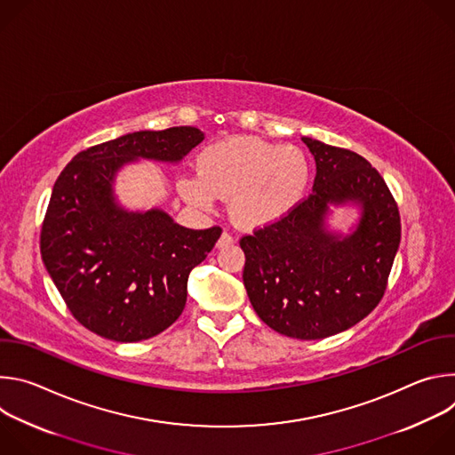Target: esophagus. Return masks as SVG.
I'll return each mask as SVG.
<instances>
[{
    "instance_id": "esophagus-1",
    "label": "esophagus",
    "mask_w": 455,
    "mask_h": 455,
    "mask_svg": "<svg viewBox=\"0 0 455 455\" xmlns=\"http://www.w3.org/2000/svg\"><path fill=\"white\" fill-rule=\"evenodd\" d=\"M232 243H234V237H232L228 232H223L216 246H218V248H227V246H230Z\"/></svg>"
}]
</instances>
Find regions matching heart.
Returning a JSON list of instances; mask_svg holds the SVG:
<instances>
[{
    "mask_svg": "<svg viewBox=\"0 0 455 455\" xmlns=\"http://www.w3.org/2000/svg\"><path fill=\"white\" fill-rule=\"evenodd\" d=\"M198 174L178 180L180 196L192 207L212 209L216 198L232 200L234 220L263 228L288 218L306 198L311 164L295 146L257 137H232L207 146L196 160Z\"/></svg>",
    "mask_w": 455,
    "mask_h": 455,
    "instance_id": "b5f03b06",
    "label": "heart"
}]
</instances>
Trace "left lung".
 Instances as JSON below:
<instances>
[{"instance_id": "left-lung-1", "label": "left lung", "mask_w": 455, "mask_h": 455, "mask_svg": "<svg viewBox=\"0 0 455 455\" xmlns=\"http://www.w3.org/2000/svg\"><path fill=\"white\" fill-rule=\"evenodd\" d=\"M316 176L313 192L283 221L244 235L243 283L267 326L318 340L349 330L381 300L402 239L398 205L360 155L302 137ZM361 211L347 234L331 231V206Z\"/></svg>"}]
</instances>
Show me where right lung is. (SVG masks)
Instances as JSON below:
<instances>
[{"mask_svg":"<svg viewBox=\"0 0 455 455\" xmlns=\"http://www.w3.org/2000/svg\"><path fill=\"white\" fill-rule=\"evenodd\" d=\"M204 139L190 125L127 133L81 151L59 174L41 257L72 315L99 337L148 340L181 315L188 274L221 228H185L162 209L127 211L115 196V178L139 160L178 164Z\"/></svg>","mask_w":455,"mask_h":455,"instance_id":"right-lung-1","label":"right lung"}]
</instances>
